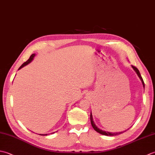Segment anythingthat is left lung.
<instances>
[{
  "label": "left lung",
  "mask_w": 155,
  "mask_h": 155,
  "mask_svg": "<svg viewBox=\"0 0 155 155\" xmlns=\"http://www.w3.org/2000/svg\"><path fill=\"white\" fill-rule=\"evenodd\" d=\"M132 67L133 68V69L134 71H135V72H137V74H138V76H139V77L140 78V79L141 80V81H142L143 83V87L144 88V81H143V79L142 77H141V75L140 74V72L139 71V69H138L136 67H134V66H132ZM91 124H92V127H93L94 129L97 131V132L99 133L100 134H103V135H107V136H116V135H118V134H120L121 133H123V132H120V133H109V132H106V131H103L101 129H99V128H97V127H96V125H95L94 121H93V115H92V114L91 113Z\"/></svg>",
  "instance_id": "obj_1"
}]
</instances>
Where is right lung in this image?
I'll use <instances>...</instances> for the list:
<instances>
[{
    "label": "right lung",
    "instance_id": "1",
    "mask_svg": "<svg viewBox=\"0 0 155 155\" xmlns=\"http://www.w3.org/2000/svg\"><path fill=\"white\" fill-rule=\"evenodd\" d=\"M35 56V54H32L31 57H30V58H29L28 59V61H26L25 62H24V63H23L21 67H20V68H18V70L19 69H21V68H22L23 67H25V66H26V65H27L28 63H30V62L32 61V59H33V58H34V57ZM40 135H42V136H45V135H47V134H40Z\"/></svg>",
    "mask_w": 155,
    "mask_h": 155
}]
</instances>
